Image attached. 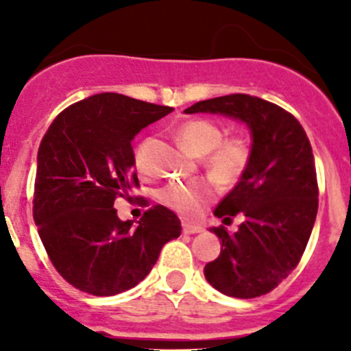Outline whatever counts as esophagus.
Listing matches in <instances>:
<instances>
[{
  "mask_svg": "<svg viewBox=\"0 0 351 351\" xmlns=\"http://www.w3.org/2000/svg\"><path fill=\"white\" fill-rule=\"evenodd\" d=\"M182 232L184 234H200V232H204V226L193 225V223H182Z\"/></svg>",
  "mask_w": 351,
  "mask_h": 351,
  "instance_id": "obj_1",
  "label": "esophagus"
}]
</instances>
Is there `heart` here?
Returning a JSON list of instances; mask_svg holds the SVG:
<instances>
[{
    "mask_svg": "<svg viewBox=\"0 0 351 351\" xmlns=\"http://www.w3.org/2000/svg\"><path fill=\"white\" fill-rule=\"evenodd\" d=\"M178 137L182 147L195 156L207 154L204 165L210 178L221 184H234L251 158V145L241 135L223 138L221 126L206 117L184 121L178 128ZM135 167L141 173H147V141L141 142L133 153ZM160 200L184 218H197L204 213L207 204L216 197V186L207 179L198 181H173L161 188Z\"/></svg>",
    "mask_w": 351,
    "mask_h": 351,
    "instance_id": "b5f03b06",
    "label": "heart"
}]
</instances>
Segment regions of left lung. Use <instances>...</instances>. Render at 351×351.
<instances>
[{
    "label": "left lung",
    "mask_w": 351,
    "mask_h": 351,
    "mask_svg": "<svg viewBox=\"0 0 351 351\" xmlns=\"http://www.w3.org/2000/svg\"><path fill=\"white\" fill-rule=\"evenodd\" d=\"M186 114L235 117L251 130V158L243 178L214 209L225 221L241 214L237 232L210 230L221 253L204 269L206 280L225 295L255 299L274 290L299 265L318 213V181L309 138L299 121L258 96H218Z\"/></svg>",
    "instance_id": "8db88e82"
}]
</instances>
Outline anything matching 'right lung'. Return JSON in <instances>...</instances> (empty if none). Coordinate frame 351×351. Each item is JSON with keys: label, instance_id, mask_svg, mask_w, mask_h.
<instances>
[{"label": "right lung", "instance_id": "add662e5", "mask_svg": "<svg viewBox=\"0 0 351 351\" xmlns=\"http://www.w3.org/2000/svg\"><path fill=\"white\" fill-rule=\"evenodd\" d=\"M172 110L100 93L64 108L43 135L33 218L52 265L71 287L98 297L130 290L181 235L179 218L163 206L145 210L137 226L114 209L138 188L132 141Z\"/></svg>", "mask_w": 351, "mask_h": 351}]
</instances>
